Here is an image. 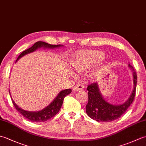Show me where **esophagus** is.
Returning a JSON list of instances; mask_svg holds the SVG:
<instances>
[{"mask_svg": "<svg viewBox=\"0 0 146 146\" xmlns=\"http://www.w3.org/2000/svg\"><path fill=\"white\" fill-rule=\"evenodd\" d=\"M85 86H83L82 84H77L73 87V91H79V90H84Z\"/></svg>", "mask_w": 146, "mask_h": 146, "instance_id": "esophagus-1", "label": "esophagus"}]
</instances>
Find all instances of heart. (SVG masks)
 I'll list each match as a JSON object with an SVG mask.
<instances>
[{
  "label": "heart",
  "mask_w": 146,
  "mask_h": 146,
  "mask_svg": "<svg viewBox=\"0 0 146 146\" xmlns=\"http://www.w3.org/2000/svg\"><path fill=\"white\" fill-rule=\"evenodd\" d=\"M104 58V54L100 51H82L75 54L71 64L76 72H82L98 63ZM105 70V65H102L92 71V76L94 77L100 76L103 74Z\"/></svg>",
  "instance_id": "obj_1"
}]
</instances>
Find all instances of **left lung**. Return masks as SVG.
<instances>
[{
  "mask_svg": "<svg viewBox=\"0 0 146 146\" xmlns=\"http://www.w3.org/2000/svg\"><path fill=\"white\" fill-rule=\"evenodd\" d=\"M132 71L133 90L129 98L120 105H113L105 100L101 94L97 83L88 86V102L86 105V112L88 115L97 122H111L119 119L134 101L137 85V74L134 68L129 64Z\"/></svg>",
  "mask_w": 146,
  "mask_h": 146,
  "instance_id": "1",
  "label": "left lung"
}]
</instances>
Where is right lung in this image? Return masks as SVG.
I'll return each mask as SVG.
<instances>
[{
	"label": "right lung",
	"mask_w": 146,
	"mask_h": 146,
	"mask_svg": "<svg viewBox=\"0 0 146 146\" xmlns=\"http://www.w3.org/2000/svg\"><path fill=\"white\" fill-rule=\"evenodd\" d=\"M63 46V45L61 44H58V45H53L50 44L48 43H46L45 42L42 41H38L34 44V45L31 47L30 48L26 49V51H23L22 53L19 56L17 60H19L22 57H23L24 56H25L27 54L31 53L34 51H36L37 49L39 48H49V49H54L56 48H60ZM9 93L11 92L10 90ZM71 92V90L70 88L66 89L64 90L61 91L59 93L58 95L56 97V98L54 99L51 103L48 105L47 107H46L44 108H43L40 111H27L23 110V108L19 107L18 105L15 103L13 99L11 97L12 103H13L15 108H16V110L19 112L22 115H23L24 117L26 118L27 120L30 121H32L34 122H42L47 121L48 120L51 119L52 117H53L55 115H56L58 112L60 111V108L63 104L64 98L66 97V95H69Z\"/></svg>",
	"instance_id": "1"
}]
</instances>
